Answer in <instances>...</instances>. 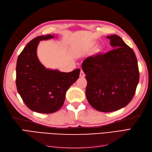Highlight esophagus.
<instances>
[{
	"label": "esophagus",
	"instance_id": "obj_1",
	"mask_svg": "<svg viewBox=\"0 0 152 152\" xmlns=\"http://www.w3.org/2000/svg\"><path fill=\"white\" fill-rule=\"evenodd\" d=\"M85 77V73H84L83 71H82V70H81L80 73V77L83 78V77Z\"/></svg>",
	"mask_w": 152,
	"mask_h": 152
}]
</instances>
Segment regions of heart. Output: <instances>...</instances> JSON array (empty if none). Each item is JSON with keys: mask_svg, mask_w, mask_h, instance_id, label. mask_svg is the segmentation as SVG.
I'll return each instance as SVG.
<instances>
[{"mask_svg": "<svg viewBox=\"0 0 152 152\" xmlns=\"http://www.w3.org/2000/svg\"><path fill=\"white\" fill-rule=\"evenodd\" d=\"M96 42L94 40H92L89 41L88 43H87L84 48L87 49V50H91L93 49L96 45ZM104 52V48L102 46V45H98L96 46L93 51V56L94 58H98L99 56H102V55L103 54Z\"/></svg>", "mask_w": 152, "mask_h": 152, "instance_id": "heart-1", "label": "heart"}]
</instances>
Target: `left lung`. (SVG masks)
<instances>
[{
	"instance_id": "obj_1",
	"label": "left lung",
	"mask_w": 152,
	"mask_h": 152,
	"mask_svg": "<svg viewBox=\"0 0 152 152\" xmlns=\"http://www.w3.org/2000/svg\"><path fill=\"white\" fill-rule=\"evenodd\" d=\"M107 38L113 49L98 58H87L82 65L87 81V99L102 112L117 111L129 103L140 78L134 50L117 35Z\"/></svg>"
}]
</instances>
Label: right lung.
<instances>
[{
    "instance_id": "obj_1",
    "label": "right lung",
    "mask_w": 152,
    "mask_h": 152,
    "mask_svg": "<svg viewBox=\"0 0 152 152\" xmlns=\"http://www.w3.org/2000/svg\"><path fill=\"white\" fill-rule=\"evenodd\" d=\"M55 35L39 36L27 44L17 59L16 87L27 107L40 113H52L65 102L66 92L79 79L80 69L61 72L47 68L37 54L40 41L51 39Z\"/></svg>"
}]
</instances>
